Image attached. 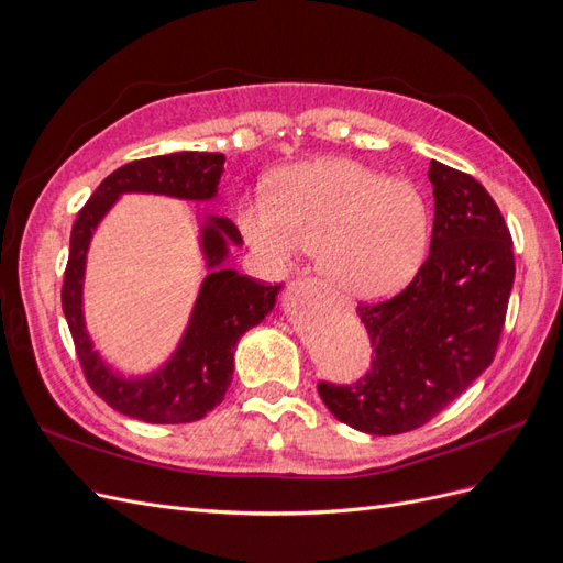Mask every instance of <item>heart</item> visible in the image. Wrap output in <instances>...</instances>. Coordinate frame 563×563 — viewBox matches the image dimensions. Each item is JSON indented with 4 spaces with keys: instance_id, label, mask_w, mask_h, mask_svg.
<instances>
[{
    "instance_id": "heart-1",
    "label": "heart",
    "mask_w": 563,
    "mask_h": 563,
    "mask_svg": "<svg viewBox=\"0 0 563 563\" xmlns=\"http://www.w3.org/2000/svg\"><path fill=\"white\" fill-rule=\"evenodd\" d=\"M258 258L282 269L317 251L321 275L352 298L399 291L424 263L432 207L422 187L366 164L323 157L296 164L240 209Z\"/></svg>"
}]
</instances>
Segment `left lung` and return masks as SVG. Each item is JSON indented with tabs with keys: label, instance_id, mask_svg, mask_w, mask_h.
Wrapping results in <instances>:
<instances>
[{
	"label": "left lung",
	"instance_id": "1",
	"mask_svg": "<svg viewBox=\"0 0 563 563\" xmlns=\"http://www.w3.org/2000/svg\"><path fill=\"white\" fill-rule=\"evenodd\" d=\"M430 255L401 294L362 302L371 368L356 383L321 380L329 411L366 434L422 428L496 356L515 284V253L498 203L470 174L430 162Z\"/></svg>",
	"mask_w": 563,
	"mask_h": 563
}]
</instances>
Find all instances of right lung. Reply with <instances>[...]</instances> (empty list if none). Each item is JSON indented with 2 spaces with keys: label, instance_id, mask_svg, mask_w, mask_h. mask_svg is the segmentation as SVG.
Listing matches in <instances>:
<instances>
[{
  "label": "right lung",
  "instance_id": "right-lung-1",
  "mask_svg": "<svg viewBox=\"0 0 563 563\" xmlns=\"http://www.w3.org/2000/svg\"><path fill=\"white\" fill-rule=\"evenodd\" d=\"M225 157L220 152H174L119 166L84 203L70 234L63 277V312L70 327L84 378L114 411L152 424H180L207 416L223 401L232 380L234 345L251 327L275 308L279 286L220 267L228 240L242 244V234L228 218L211 216L201 230L203 255L211 275L203 279L190 323L164 368L147 378L126 380L112 373L93 350L81 314L84 265L91 234L114 199L124 192H152L207 201L218 192Z\"/></svg>",
  "mask_w": 563,
  "mask_h": 563
}]
</instances>
